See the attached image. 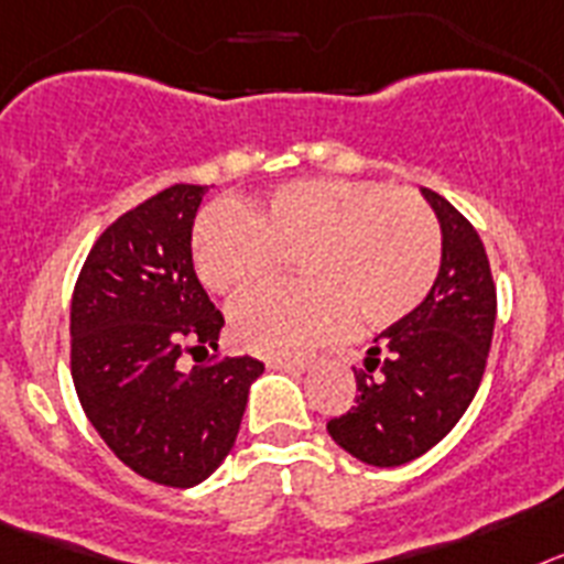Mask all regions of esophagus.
<instances>
[{
  "instance_id": "obj_1",
  "label": "esophagus",
  "mask_w": 564,
  "mask_h": 564,
  "mask_svg": "<svg viewBox=\"0 0 564 564\" xmlns=\"http://www.w3.org/2000/svg\"><path fill=\"white\" fill-rule=\"evenodd\" d=\"M267 366L275 371H292V375H297V371H306V364H303V360H269Z\"/></svg>"
}]
</instances>
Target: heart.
Returning a JSON list of instances; mask_svg holds the SVG:
<instances>
[{
    "label": "heart",
    "mask_w": 564,
    "mask_h": 564,
    "mask_svg": "<svg viewBox=\"0 0 564 564\" xmlns=\"http://www.w3.org/2000/svg\"><path fill=\"white\" fill-rule=\"evenodd\" d=\"M200 283L238 295L297 261L303 283H272L229 312L241 349L301 357L346 335L403 321L429 297L443 263V229L411 189L369 178L283 184L252 213L215 207L195 221Z\"/></svg>",
    "instance_id": "b5f03b06"
}]
</instances>
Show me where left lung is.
Wrapping results in <instances>:
<instances>
[{"mask_svg":"<svg viewBox=\"0 0 564 564\" xmlns=\"http://www.w3.org/2000/svg\"><path fill=\"white\" fill-rule=\"evenodd\" d=\"M443 227V263L429 297L377 337L357 398L326 423L351 457L380 468L411 463L440 443L471 405L497 317V286L477 229L443 195L423 189Z\"/></svg>","mask_w":564,"mask_h":564,"instance_id":"obj_1","label":"left lung"}]
</instances>
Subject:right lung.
<instances>
[{
  "label": "right lung",
  "instance_id": "add662e5",
  "mask_svg": "<svg viewBox=\"0 0 564 564\" xmlns=\"http://www.w3.org/2000/svg\"><path fill=\"white\" fill-rule=\"evenodd\" d=\"M207 187L175 184L124 213L93 243L70 303V375L78 403L127 468L189 488L232 452L254 357L218 349L224 315L193 267V224Z\"/></svg>",
  "mask_w": 564,
  "mask_h": 564
}]
</instances>
